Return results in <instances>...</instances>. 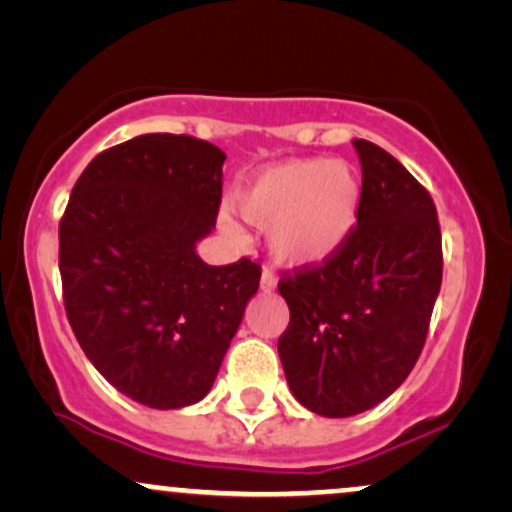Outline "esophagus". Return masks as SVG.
<instances>
[{
  "mask_svg": "<svg viewBox=\"0 0 512 512\" xmlns=\"http://www.w3.org/2000/svg\"><path fill=\"white\" fill-rule=\"evenodd\" d=\"M260 286H262V291H274L276 289V276L269 272V269H264V272H262Z\"/></svg>",
  "mask_w": 512,
  "mask_h": 512,
  "instance_id": "34e87169",
  "label": "esophagus"
}]
</instances>
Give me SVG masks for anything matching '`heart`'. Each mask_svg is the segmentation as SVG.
<instances>
[{
    "mask_svg": "<svg viewBox=\"0 0 512 512\" xmlns=\"http://www.w3.org/2000/svg\"><path fill=\"white\" fill-rule=\"evenodd\" d=\"M361 178L346 161L291 158L257 170L238 190L245 219L269 226L272 255L289 267H313L344 248L361 211ZM226 231H236L228 216Z\"/></svg>",
    "mask_w": 512,
    "mask_h": 512,
    "instance_id": "heart-1",
    "label": "heart"
}]
</instances>
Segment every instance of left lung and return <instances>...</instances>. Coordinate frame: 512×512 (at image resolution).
Listing matches in <instances>:
<instances>
[{
  "label": "left lung",
  "instance_id": "left-lung-1",
  "mask_svg": "<svg viewBox=\"0 0 512 512\" xmlns=\"http://www.w3.org/2000/svg\"><path fill=\"white\" fill-rule=\"evenodd\" d=\"M361 211L337 255L284 272L291 320L279 358L293 397L330 419L390 397L419 361L443 281L431 195L395 156L354 139Z\"/></svg>",
  "mask_w": 512,
  "mask_h": 512
}]
</instances>
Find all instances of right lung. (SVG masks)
<instances>
[{
	"instance_id": "right-lung-1",
	"label": "right lung",
	"mask_w": 512,
	"mask_h": 512,
	"mask_svg": "<svg viewBox=\"0 0 512 512\" xmlns=\"http://www.w3.org/2000/svg\"><path fill=\"white\" fill-rule=\"evenodd\" d=\"M219 146L142 134L76 180L60 221L67 320L88 361L151 409L195 404L214 385L262 267H209L195 245L221 207Z\"/></svg>"
}]
</instances>
